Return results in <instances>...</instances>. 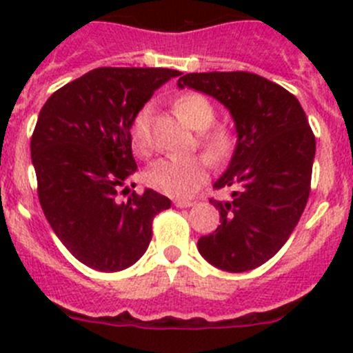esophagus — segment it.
<instances>
[{
	"label": "esophagus",
	"instance_id": "34e87169",
	"mask_svg": "<svg viewBox=\"0 0 353 353\" xmlns=\"http://www.w3.org/2000/svg\"><path fill=\"white\" fill-rule=\"evenodd\" d=\"M174 205H176L177 208H190V206H193L194 203L190 201V199H176V201H174Z\"/></svg>",
	"mask_w": 353,
	"mask_h": 353
}]
</instances>
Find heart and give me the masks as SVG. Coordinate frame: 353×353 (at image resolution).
<instances>
[{
    "label": "heart",
    "instance_id": "obj_1",
    "mask_svg": "<svg viewBox=\"0 0 353 353\" xmlns=\"http://www.w3.org/2000/svg\"><path fill=\"white\" fill-rule=\"evenodd\" d=\"M174 109L186 126L201 133L199 145L212 162H222L230 154L232 137L225 128L205 131L215 119V109L210 104L208 99L198 94L183 95L176 101ZM148 121H150V109L143 108L131 124V143L138 152H145L148 147ZM203 130L205 131V134L202 133ZM205 179L206 163L199 157L160 159L148 169L145 176L148 186L172 198L191 196L196 193Z\"/></svg>",
    "mask_w": 353,
    "mask_h": 353
}]
</instances>
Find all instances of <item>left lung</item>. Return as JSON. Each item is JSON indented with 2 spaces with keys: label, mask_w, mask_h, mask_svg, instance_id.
I'll use <instances>...</instances> for the list:
<instances>
[{
  "label": "left lung",
  "mask_w": 353,
  "mask_h": 353,
  "mask_svg": "<svg viewBox=\"0 0 353 353\" xmlns=\"http://www.w3.org/2000/svg\"><path fill=\"white\" fill-rule=\"evenodd\" d=\"M190 87L219 101L236 126V148L212 199L220 225L198 241L210 265L230 273L261 266L280 251L297 225L311 186L316 138L297 99L280 85L248 71L188 73Z\"/></svg>",
  "instance_id": "left-lung-1"
}]
</instances>
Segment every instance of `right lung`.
Masks as SVG:
<instances>
[{
    "label": "right lung",
    "mask_w": 353,
    "mask_h": 353,
    "mask_svg": "<svg viewBox=\"0 0 353 353\" xmlns=\"http://www.w3.org/2000/svg\"><path fill=\"white\" fill-rule=\"evenodd\" d=\"M181 71L97 68L59 88L39 112L30 140L39 201L68 251L90 268H130L147 251L157 213L170 199L130 191L137 170L131 124L157 88ZM123 191L121 192L120 190Z\"/></svg>",
    "instance_id": "right-lung-1"
}]
</instances>
